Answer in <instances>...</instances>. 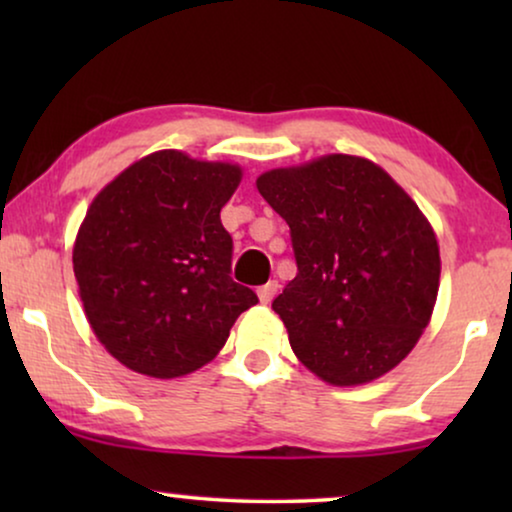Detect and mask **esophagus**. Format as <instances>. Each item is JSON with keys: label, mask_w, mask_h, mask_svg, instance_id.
Listing matches in <instances>:
<instances>
[{"label": "esophagus", "mask_w": 512, "mask_h": 512, "mask_svg": "<svg viewBox=\"0 0 512 512\" xmlns=\"http://www.w3.org/2000/svg\"><path fill=\"white\" fill-rule=\"evenodd\" d=\"M277 289H279V284L275 282V279H272V282H268V284H265V286H261V289H258V298H261V303L268 305L270 300L275 298Z\"/></svg>", "instance_id": "esophagus-1"}]
</instances>
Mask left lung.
Listing matches in <instances>:
<instances>
[{
    "instance_id": "1",
    "label": "left lung",
    "mask_w": 512,
    "mask_h": 512,
    "mask_svg": "<svg viewBox=\"0 0 512 512\" xmlns=\"http://www.w3.org/2000/svg\"><path fill=\"white\" fill-rule=\"evenodd\" d=\"M256 186L291 230L298 275L272 310L293 352L338 387L389 373L436 305L440 254L429 221L382 167L342 153L270 170Z\"/></svg>"
}]
</instances>
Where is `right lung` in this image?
Instances as JSON below:
<instances>
[{"label": "right lung", "instance_id": "add662e5", "mask_svg": "<svg viewBox=\"0 0 512 512\" xmlns=\"http://www.w3.org/2000/svg\"><path fill=\"white\" fill-rule=\"evenodd\" d=\"M242 170L158 151L130 165L90 205L74 275L97 340L135 373L181 377L214 359L244 310L233 237L221 209Z\"/></svg>", "mask_w": 512, "mask_h": 512}]
</instances>
